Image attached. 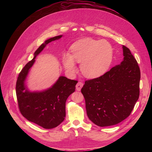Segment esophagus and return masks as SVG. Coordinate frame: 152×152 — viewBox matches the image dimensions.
Returning <instances> with one entry per match:
<instances>
[{
    "mask_svg": "<svg viewBox=\"0 0 152 152\" xmlns=\"http://www.w3.org/2000/svg\"><path fill=\"white\" fill-rule=\"evenodd\" d=\"M83 82H79L76 84V90H77V91H80V90H81L82 87L83 86Z\"/></svg>",
    "mask_w": 152,
    "mask_h": 152,
    "instance_id": "obj_1",
    "label": "esophagus"
}]
</instances>
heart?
I'll return each mask as SVG.
<instances>
[{
  "mask_svg": "<svg viewBox=\"0 0 152 152\" xmlns=\"http://www.w3.org/2000/svg\"><path fill=\"white\" fill-rule=\"evenodd\" d=\"M72 54L65 53L62 63L70 75L76 72V62L80 63L82 73L88 77H96L104 74L110 67L113 59V48L103 39L85 38L75 42L70 48Z\"/></svg>",
  "mask_w": 152,
  "mask_h": 152,
  "instance_id": "b5f03b06",
  "label": "heart"
}]
</instances>
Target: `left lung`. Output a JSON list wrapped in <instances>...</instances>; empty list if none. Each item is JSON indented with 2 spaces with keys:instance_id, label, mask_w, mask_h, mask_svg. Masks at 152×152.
Instances as JSON below:
<instances>
[{
  "instance_id": "left-lung-1",
  "label": "left lung",
  "mask_w": 152,
  "mask_h": 152,
  "mask_svg": "<svg viewBox=\"0 0 152 152\" xmlns=\"http://www.w3.org/2000/svg\"><path fill=\"white\" fill-rule=\"evenodd\" d=\"M121 64L102 76L85 80L81 89L86 114L95 124H117L131 114L140 96L141 73L136 59L123 46Z\"/></svg>"
}]
</instances>
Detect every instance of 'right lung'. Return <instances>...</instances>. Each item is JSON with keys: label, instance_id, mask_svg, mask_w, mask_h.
<instances>
[{"label": "right lung", "instance_id": "right-lung-1", "mask_svg": "<svg viewBox=\"0 0 152 152\" xmlns=\"http://www.w3.org/2000/svg\"><path fill=\"white\" fill-rule=\"evenodd\" d=\"M61 37L51 38L38 48L34 58L20 72L16 82V96L20 113L29 121L45 129L56 127L64 121L66 117V100L75 91L77 81L61 76L52 88L40 93L29 92L26 90L24 82L36 56L48 43Z\"/></svg>", "mask_w": 152, "mask_h": 152}]
</instances>
